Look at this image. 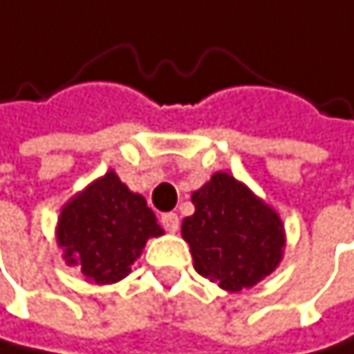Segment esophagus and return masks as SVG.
I'll use <instances>...</instances> for the list:
<instances>
[{
	"instance_id": "34e87169",
	"label": "esophagus",
	"mask_w": 354,
	"mask_h": 354,
	"mask_svg": "<svg viewBox=\"0 0 354 354\" xmlns=\"http://www.w3.org/2000/svg\"><path fill=\"white\" fill-rule=\"evenodd\" d=\"M162 227L166 231H171V234H175V231L179 229V216L175 212H168V214H162V218H160Z\"/></svg>"
}]
</instances>
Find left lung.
<instances>
[{"mask_svg":"<svg viewBox=\"0 0 354 354\" xmlns=\"http://www.w3.org/2000/svg\"><path fill=\"white\" fill-rule=\"evenodd\" d=\"M194 214L183 218L194 270L227 292L253 288L283 257L286 231L279 214L229 173H214L192 192Z\"/></svg>","mask_w":354,"mask_h":354,"instance_id":"1","label":"left lung"}]
</instances>
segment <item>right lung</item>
<instances>
[{
    "mask_svg": "<svg viewBox=\"0 0 354 354\" xmlns=\"http://www.w3.org/2000/svg\"><path fill=\"white\" fill-rule=\"evenodd\" d=\"M162 234L145 196L131 192L114 171L71 198L55 229L64 261L99 286L125 279L147 240Z\"/></svg>",
    "mask_w": 354,
    "mask_h": 354,
    "instance_id": "add662e5",
    "label": "right lung"
}]
</instances>
